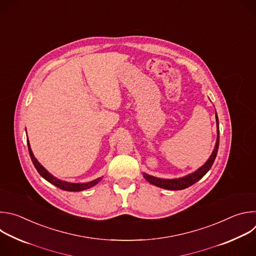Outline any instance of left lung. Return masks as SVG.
<instances>
[{
    "label": "left lung",
    "mask_w": 256,
    "mask_h": 256,
    "mask_svg": "<svg viewBox=\"0 0 256 256\" xmlns=\"http://www.w3.org/2000/svg\"><path fill=\"white\" fill-rule=\"evenodd\" d=\"M216 122L218 136H216V144H214V149L212 155L210 156L208 160L200 168H198L194 173H190L186 176L180 177V178H175V179L158 178L155 176H151L147 173H144L142 175H144V179L148 182H150V184L153 186H156L164 188V190H181L188 188L192 186V184H194L196 182H198L200 179H202L206 174V172L210 169V167L212 166V163L216 157V153H218V140H220V136H218V132H220V130H218V120L216 112Z\"/></svg>",
    "instance_id": "left-lung-1"
}]
</instances>
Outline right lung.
Instances as JSON below:
<instances>
[{"mask_svg": "<svg viewBox=\"0 0 256 256\" xmlns=\"http://www.w3.org/2000/svg\"><path fill=\"white\" fill-rule=\"evenodd\" d=\"M27 144H28V151H29V155H30V158L32 160V163L34 165V167L36 168V170H38V172L46 179L48 180L50 184H54V186L62 190H66V192H82V190H88L94 186H96L98 182L102 179V177H99L95 180H92L90 182H85V184H72V182H68V181H62V180H60L58 179L56 177L52 176L38 161V159H36L31 151V148H30V144H29V140L27 138Z\"/></svg>", "mask_w": 256, "mask_h": 256, "instance_id": "add662e5", "label": "right lung"}]
</instances>
